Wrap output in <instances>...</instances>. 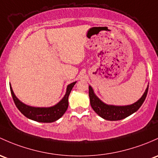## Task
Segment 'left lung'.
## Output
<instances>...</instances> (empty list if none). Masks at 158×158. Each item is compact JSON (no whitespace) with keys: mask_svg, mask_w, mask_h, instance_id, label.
Masks as SVG:
<instances>
[{"mask_svg":"<svg viewBox=\"0 0 158 158\" xmlns=\"http://www.w3.org/2000/svg\"><path fill=\"white\" fill-rule=\"evenodd\" d=\"M89 98H90V104L92 109L94 110V112L98 115L100 116L103 119L110 121L120 120V119L126 118V117H129L131 114L136 112L145 101L148 94V85L145 89V92L136 102L129 104V105L117 106L107 104L103 102L94 94L92 86L89 85Z\"/></svg>","mask_w":158,"mask_h":158,"instance_id":"left-lung-1","label":"left lung"}]
</instances>
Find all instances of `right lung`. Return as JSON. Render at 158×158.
Instances as JSON below:
<instances>
[{
  "instance_id": "1",
  "label": "right lung",
  "mask_w": 158,
  "mask_h": 158,
  "mask_svg": "<svg viewBox=\"0 0 158 158\" xmlns=\"http://www.w3.org/2000/svg\"><path fill=\"white\" fill-rule=\"evenodd\" d=\"M76 83V82H74L68 85L64 97L57 104L48 107H31V106L24 104L15 95L11 85H10V88L13 101H14L16 107L25 117L40 123H52L60 118L67 110L68 105H69L68 98H69L71 90Z\"/></svg>"
}]
</instances>
